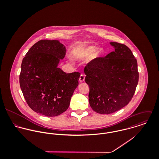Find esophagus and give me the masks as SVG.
<instances>
[{"mask_svg":"<svg viewBox=\"0 0 159 159\" xmlns=\"http://www.w3.org/2000/svg\"><path fill=\"white\" fill-rule=\"evenodd\" d=\"M84 80H85V76L83 74H81V75L80 76V79H79L80 82L82 83V82H83L84 81Z\"/></svg>","mask_w":159,"mask_h":159,"instance_id":"esophagus-1","label":"esophagus"}]
</instances>
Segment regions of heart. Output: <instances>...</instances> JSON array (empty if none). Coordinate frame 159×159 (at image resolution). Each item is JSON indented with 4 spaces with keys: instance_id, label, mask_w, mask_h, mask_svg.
<instances>
[{
    "instance_id": "obj_1",
    "label": "heart",
    "mask_w": 159,
    "mask_h": 159,
    "mask_svg": "<svg viewBox=\"0 0 159 159\" xmlns=\"http://www.w3.org/2000/svg\"><path fill=\"white\" fill-rule=\"evenodd\" d=\"M99 54V51L98 48L95 46H86L78 49L75 54V56L78 59H83L89 57L93 55L95 56Z\"/></svg>"
}]
</instances>
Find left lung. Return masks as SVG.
I'll return each instance as SVG.
<instances>
[{"label": "left lung", "mask_w": 159, "mask_h": 159, "mask_svg": "<svg viewBox=\"0 0 159 159\" xmlns=\"http://www.w3.org/2000/svg\"><path fill=\"white\" fill-rule=\"evenodd\" d=\"M114 51L91 61L84 68L89 101L96 113H114L132 100L138 83L137 61L125 45L110 42Z\"/></svg>", "instance_id": "left-lung-1"}]
</instances>
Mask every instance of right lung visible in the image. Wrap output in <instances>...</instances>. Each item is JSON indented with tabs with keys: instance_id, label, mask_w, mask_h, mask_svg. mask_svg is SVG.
I'll return each mask as SVG.
<instances>
[{
	"instance_id": "add662e5",
	"label": "right lung",
	"mask_w": 159,
	"mask_h": 159,
	"mask_svg": "<svg viewBox=\"0 0 159 159\" xmlns=\"http://www.w3.org/2000/svg\"><path fill=\"white\" fill-rule=\"evenodd\" d=\"M66 48L59 40H42L23 58L20 84L29 107L48 117L63 113L78 86L80 73H66L58 67Z\"/></svg>"
}]
</instances>
